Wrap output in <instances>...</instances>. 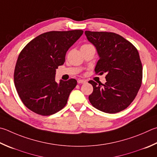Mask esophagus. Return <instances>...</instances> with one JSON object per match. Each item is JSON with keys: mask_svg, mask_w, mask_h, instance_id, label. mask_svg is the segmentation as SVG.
<instances>
[{"mask_svg": "<svg viewBox=\"0 0 157 157\" xmlns=\"http://www.w3.org/2000/svg\"><path fill=\"white\" fill-rule=\"evenodd\" d=\"M78 83L79 84H85V83H86V81L84 80V79H78Z\"/></svg>", "mask_w": 157, "mask_h": 157, "instance_id": "esophagus-1", "label": "esophagus"}]
</instances>
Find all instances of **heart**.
I'll return each mask as SVG.
<instances>
[{
    "label": "heart",
    "instance_id": "obj_1",
    "mask_svg": "<svg viewBox=\"0 0 157 157\" xmlns=\"http://www.w3.org/2000/svg\"><path fill=\"white\" fill-rule=\"evenodd\" d=\"M87 45H89V44H84V45H83V46H87Z\"/></svg>",
    "mask_w": 157,
    "mask_h": 157
}]
</instances>
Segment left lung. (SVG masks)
Listing matches in <instances>:
<instances>
[{
	"mask_svg": "<svg viewBox=\"0 0 157 157\" xmlns=\"http://www.w3.org/2000/svg\"><path fill=\"white\" fill-rule=\"evenodd\" d=\"M85 35L99 56L95 72L106 73L104 84L88 82L93 87L90 104L106 113L120 112L132 103L141 87L143 69L138 51L115 33L86 31Z\"/></svg>",
	"mask_w": 157,
	"mask_h": 157,
	"instance_id": "obj_1",
	"label": "left lung"
}]
</instances>
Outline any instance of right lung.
I'll list each match as a JSON object with an SVG mask.
<instances>
[{
	"instance_id": "add662e5",
	"label": "right lung",
	"mask_w": 157,
	"mask_h": 157,
	"mask_svg": "<svg viewBox=\"0 0 157 157\" xmlns=\"http://www.w3.org/2000/svg\"><path fill=\"white\" fill-rule=\"evenodd\" d=\"M82 30L49 31L30 41L17 59L14 84L25 106L41 115H50L67 103L77 81H56V71L65 62L69 48L83 34Z\"/></svg>"
}]
</instances>
